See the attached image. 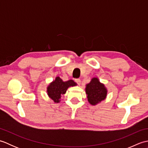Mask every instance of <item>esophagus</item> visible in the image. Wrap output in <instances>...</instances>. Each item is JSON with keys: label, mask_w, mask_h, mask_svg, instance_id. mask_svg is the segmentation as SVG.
Returning <instances> with one entry per match:
<instances>
[{"label": "esophagus", "mask_w": 148, "mask_h": 148, "mask_svg": "<svg viewBox=\"0 0 148 148\" xmlns=\"http://www.w3.org/2000/svg\"><path fill=\"white\" fill-rule=\"evenodd\" d=\"M75 81H76V83L77 84H81V79H79V78H77V79H75Z\"/></svg>", "instance_id": "34e87169"}]
</instances>
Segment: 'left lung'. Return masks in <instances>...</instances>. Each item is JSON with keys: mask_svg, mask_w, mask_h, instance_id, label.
<instances>
[{"mask_svg": "<svg viewBox=\"0 0 148 148\" xmlns=\"http://www.w3.org/2000/svg\"><path fill=\"white\" fill-rule=\"evenodd\" d=\"M86 93L90 104L95 106L106 98L107 91L104 84L100 83L98 78L93 77L86 85Z\"/></svg>", "mask_w": 148, "mask_h": 148, "instance_id": "1", "label": "left lung"}]
</instances>
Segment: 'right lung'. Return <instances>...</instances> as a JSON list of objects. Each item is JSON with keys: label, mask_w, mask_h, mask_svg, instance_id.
Here are the masks:
<instances>
[{"label": "right lung", "mask_w": 148, "mask_h": 148, "mask_svg": "<svg viewBox=\"0 0 148 148\" xmlns=\"http://www.w3.org/2000/svg\"><path fill=\"white\" fill-rule=\"evenodd\" d=\"M77 85V84L73 80H69L67 81H63L60 77H56L55 81L49 84L47 88L48 95L53 101L56 103L60 102L61 95L65 94L67 88L70 86Z\"/></svg>", "instance_id": "1"}]
</instances>
